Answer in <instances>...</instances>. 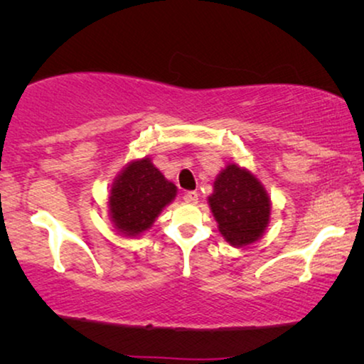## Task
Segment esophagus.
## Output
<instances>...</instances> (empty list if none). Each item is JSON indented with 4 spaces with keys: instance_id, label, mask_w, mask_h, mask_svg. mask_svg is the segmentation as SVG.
<instances>
[{
    "instance_id": "1",
    "label": "esophagus",
    "mask_w": 364,
    "mask_h": 364,
    "mask_svg": "<svg viewBox=\"0 0 364 364\" xmlns=\"http://www.w3.org/2000/svg\"><path fill=\"white\" fill-rule=\"evenodd\" d=\"M183 200H186L187 203H197V200H198V193L193 192V191L186 192V193H183Z\"/></svg>"
}]
</instances>
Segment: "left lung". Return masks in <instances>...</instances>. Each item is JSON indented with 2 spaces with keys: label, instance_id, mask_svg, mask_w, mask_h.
Masks as SVG:
<instances>
[{
  "label": "left lung",
  "instance_id": "1",
  "mask_svg": "<svg viewBox=\"0 0 364 364\" xmlns=\"http://www.w3.org/2000/svg\"><path fill=\"white\" fill-rule=\"evenodd\" d=\"M208 205L223 238L233 247L258 240L270 220V197L247 168L228 164L213 182Z\"/></svg>",
  "mask_w": 364,
  "mask_h": 364
}]
</instances>
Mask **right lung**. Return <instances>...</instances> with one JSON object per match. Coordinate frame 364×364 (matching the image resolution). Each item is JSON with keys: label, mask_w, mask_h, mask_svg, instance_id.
I'll return each instance as SVG.
<instances>
[{"label": "right lung", "mask_w": 364, "mask_h": 364, "mask_svg": "<svg viewBox=\"0 0 364 364\" xmlns=\"http://www.w3.org/2000/svg\"><path fill=\"white\" fill-rule=\"evenodd\" d=\"M177 196V187L168 182L151 159L127 164L111 187L109 215L119 232L136 237L146 232L162 208Z\"/></svg>", "instance_id": "1"}]
</instances>
